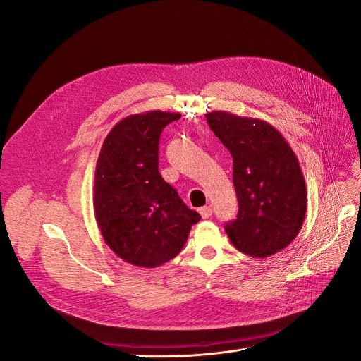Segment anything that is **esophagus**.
I'll list each match as a JSON object with an SVG mask.
<instances>
[{
  "label": "esophagus",
  "instance_id": "esophagus-1",
  "mask_svg": "<svg viewBox=\"0 0 361 361\" xmlns=\"http://www.w3.org/2000/svg\"><path fill=\"white\" fill-rule=\"evenodd\" d=\"M200 215H202V218H209L211 215H212V207L211 206H204V207H200Z\"/></svg>",
  "mask_w": 361,
  "mask_h": 361
}]
</instances>
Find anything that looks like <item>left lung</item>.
<instances>
[{
    "label": "left lung",
    "instance_id": "1",
    "mask_svg": "<svg viewBox=\"0 0 361 361\" xmlns=\"http://www.w3.org/2000/svg\"><path fill=\"white\" fill-rule=\"evenodd\" d=\"M207 125L233 158L238 216L226 224L236 250L268 257L286 248L300 233L307 190L293 150L265 120L227 111L204 114Z\"/></svg>",
    "mask_w": 361,
    "mask_h": 361
}]
</instances>
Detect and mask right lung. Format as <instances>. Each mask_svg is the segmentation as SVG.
<instances>
[{
    "instance_id": "obj_1",
    "label": "right lung",
    "mask_w": 361,
    "mask_h": 361,
    "mask_svg": "<svg viewBox=\"0 0 361 361\" xmlns=\"http://www.w3.org/2000/svg\"><path fill=\"white\" fill-rule=\"evenodd\" d=\"M179 113L146 111L120 120L96 164L93 207L104 241L128 264L155 268L176 257L200 215L161 178L162 129Z\"/></svg>"
}]
</instances>
